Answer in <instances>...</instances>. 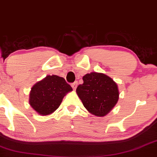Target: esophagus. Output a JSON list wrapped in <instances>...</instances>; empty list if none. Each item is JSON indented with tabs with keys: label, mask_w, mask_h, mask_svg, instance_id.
<instances>
[{
	"label": "esophagus",
	"mask_w": 157,
	"mask_h": 157,
	"mask_svg": "<svg viewBox=\"0 0 157 157\" xmlns=\"http://www.w3.org/2000/svg\"><path fill=\"white\" fill-rule=\"evenodd\" d=\"M77 86V82H73V83H71V87H72V89L74 90L76 89Z\"/></svg>",
	"instance_id": "esophagus-1"
}]
</instances>
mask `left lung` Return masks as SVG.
Wrapping results in <instances>:
<instances>
[{"label":"left lung","instance_id":"obj_1","mask_svg":"<svg viewBox=\"0 0 157 157\" xmlns=\"http://www.w3.org/2000/svg\"><path fill=\"white\" fill-rule=\"evenodd\" d=\"M76 92L90 113L104 117L114 107L119 99L117 85L111 77L102 73L91 72L82 77Z\"/></svg>","mask_w":157,"mask_h":157}]
</instances>
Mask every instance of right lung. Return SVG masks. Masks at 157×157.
I'll return each mask as SVG.
<instances>
[{"mask_svg":"<svg viewBox=\"0 0 157 157\" xmlns=\"http://www.w3.org/2000/svg\"><path fill=\"white\" fill-rule=\"evenodd\" d=\"M71 91L63 77L48 75L32 88L29 104L39 114L48 115L58 109L65 95Z\"/></svg>","mask_w":157,"mask_h":157,"instance_id":"add662e5","label":"right lung"}]
</instances>
